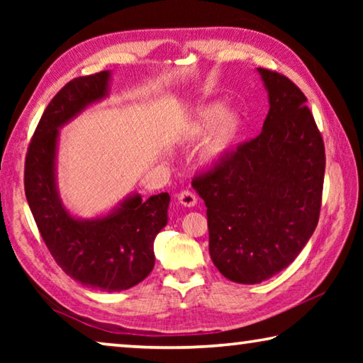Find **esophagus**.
Masks as SVG:
<instances>
[{
	"instance_id": "1",
	"label": "esophagus",
	"mask_w": 363,
	"mask_h": 363,
	"mask_svg": "<svg viewBox=\"0 0 363 363\" xmlns=\"http://www.w3.org/2000/svg\"><path fill=\"white\" fill-rule=\"evenodd\" d=\"M177 200H179V203L184 206H195L196 205V195L192 192V190H182V192L177 195Z\"/></svg>"
}]
</instances>
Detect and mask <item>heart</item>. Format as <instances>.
<instances>
[{"label":"heart","mask_w":363,"mask_h":363,"mask_svg":"<svg viewBox=\"0 0 363 363\" xmlns=\"http://www.w3.org/2000/svg\"><path fill=\"white\" fill-rule=\"evenodd\" d=\"M220 113H223V107L219 104H211V106L200 108L195 118L190 120L184 130L187 138L196 139L203 136L211 126H213L205 140L203 152H201V157L206 163H218L219 160H223L237 143L242 130L240 115L235 112H224L220 116Z\"/></svg>","instance_id":"1"}]
</instances>
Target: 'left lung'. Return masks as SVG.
Instances as JSON below:
<instances>
[{
	"instance_id": "1",
	"label": "left lung",
	"mask_w": 363,
	"mask_h": 363,
	"mask_svg": "<svg viewBox=\"0 0 363 363\" xmlns=\"http://www.w3.org/2000/svg\"><path fill=\"white\" fill-rule=\"evenodd\" d=\"M257 72L270 104L261 134L192 179L214 266L248 285L296 259L317 227L325 176L323 139L303 91L279 72Z\"/></svg>"
}]
</instances>
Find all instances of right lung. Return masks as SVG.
<instances>
[{"label": "right lung", "instance_id": "obj_1", "mask_svg": "<svg viewBox=\"0 0 363 363\" xmlns=\"http://www.w3.org/2000/svg\"><path fill=\"white\" fill-rule=\"evenodd\" d=\"M108 77L99 72L73 78L52 97L28 144L23 186L43 242L60 269L82 285L121 291L152 272L153 240L168 223L169 195H134L106 218L82 220L60 203L54 177L57 128L106 97Z\"/></svg>", "mask_w": 363, "mask_h": 363}]
</instances>
